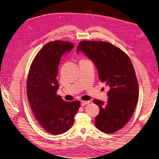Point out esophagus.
Masks as SVG:
<instances>
[{"mask_svg":"<svg viewBox=\"0 0 159 159\" xmlns=\"http://www.w3.org/2000/svg\"><path fill=\"white\" fill-rule=\"evenodd\" d=\"M89 103V101H81V106H84V105H86Z\"/></svg>","mask_w":159,"mask_h":159,"instance_id":"34e87169","label":"esophagus"}]
</instances>
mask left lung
<instances>
[{
	"instance_id": "left-lung-1",
	"label": "left lung",
	"mask_w": 159,
	"mask_h": 159,
	"mask_svg": "<svg viewBox=\"0 0 159 159\" xmlns=\"http://www.w3.org/2000/svg\"><path fill=\"white\" fill-rule=\"evenodd\" d=\"M83 51L93 60L102 83L109 88L106 103L97 99L99 107L95 126L105 133L122 129L131 118L139 99L135 71L129 57L119 48L103 41H81L77 52Z\"/></svg>"
}]
</instances>
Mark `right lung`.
<instances>
[{"label": "right lung", "mask_w": 159, "mask_h": 159, "mask_svg": "<svg viewBox=\"0 0 159 159\" xmlns=\"http://www.w3.org/2000/svg\"><path fill=\"white\" fill-rule=\"evenodd\" d=\"M73 43L48 42L34 58L28 72L26 92L32 113L40 125L52 134H62L71 127L80 102H64L57 95V76L61 57L70 52Z\"/></svg>", "instance_id": "right-lung-1"}]
</instances>
